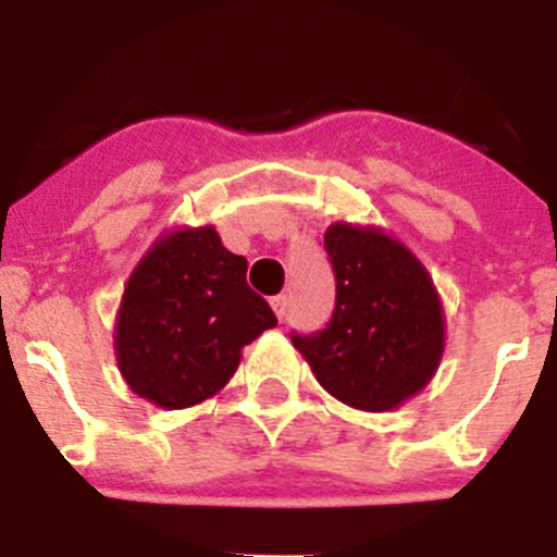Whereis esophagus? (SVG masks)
<instances>
[{
    "instance_id": "obj_1",
    "label": "esophagus",
    "mask_w": 557,
    "mask_h": 557,
    "mask_svg": "<svg viewBox=\"0 0 557 557\" xmlns=\"http://www.w3.org/2000/svg\"><path fill=\"white\" fill-rule=\"evenodd\" d=\"M272 310H274V314H277L280 320H283L285 312H288V296H283V294L274 296V299H272Z\"/></svg>"
}]
</instances>
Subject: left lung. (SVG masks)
Returning <instances> with one entry per match:
<instances>
[{
  "label": "left lung",
  "instance_id": "1",
  "mask_svg": "<svg viewBox=\"0 0 557 557\" xmlns=\"http://www.w3.org/2000/svg\"><path fill=\"white\" fill-rule=\"evenodd\" d=\"M325 252L336 277L329 325L294 334L296 350L334 398L391 412L418 396L445 352V310L429 269L377 226L331 223Z\"/></svg>",
  "mask_w": 557,
  "mask_h": 557
}]
</instances>
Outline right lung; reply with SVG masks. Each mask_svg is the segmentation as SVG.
Listing matches in <instances>:
<instances>
[{
  "label": "right lung",
  "instance_id": "right-lung-1",
  "mask_svg": "<svg viewBox=\"0 0 557 557\" xmlns=\"http://www.w3.org/2000/svg\"><path fill=\"white\" fill-rule=\"evenodd\" d=\"M215 226L174 228L139 258L115 318V361L139 398L164 409L226 387L243 347L277 325Z\"/></svg>",
  "mask_w": 557,
  "mask_h": 557
}]
</instances>
